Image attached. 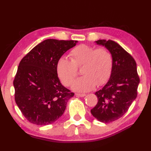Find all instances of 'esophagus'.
Masks as SVG:
<instances>
[{
    "label": "esophagus",
    "instance_id": "esophagus-1",
    "mask_svg": "<svg viewBox=\"0 0 151 151\" xmlns=\"http://www.w3.org/2000/svg\"><path fill=\"white\" fill-rule=\"evenodd\" d=\"M75 95L76 96H79V97H83L86 96V94H78V93H76Z\"/></svg>",
    "mask_w": 151,
    "mask_h": 151
}]
</instances>
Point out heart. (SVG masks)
<instances>
[{
  "instance_id": "1",
  "label": "heart",
  "mask_w": 151,
  "mask_h": 151,
  "mask_svg": "<svg viewBox=\"0 0 151 151\" xmlns=\"http://www.w3.org/2000/svg\"><path fill=\"white\" fill-rule=\"evenodd\" d=\"M70 59L62 57L57 63V73L65 86L72 84L78 75L77 68L82 66V77L76 80L73 89L77 92H88L101 86L109 78L113 66V57L105 48L81 44L70 52Z\"/></svg>"
}]
</instances>
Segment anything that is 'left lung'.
Instances as JSON below:
<instances>
[{"label": "left lung", "mask_w": 151, "mask_h": 151, "mask_svg": "<svg viewBox=\"0 0 151 151\" xmlns=\"http://www.w3.org/2000/svg\"><path fill=\"white\" fill-rule=\"evenodd\" d=\"M95 42L109 50L113 57V66L109 81L95 93L98 103L91 109V114L100 122L109 123L128 111L137 97L139 78L136 62L122 46L110 40Z\"/></svg>", "instance_id": "1"}]
</instances>
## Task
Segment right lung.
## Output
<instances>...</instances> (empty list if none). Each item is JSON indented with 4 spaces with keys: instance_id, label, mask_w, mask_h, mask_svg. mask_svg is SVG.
I'll use <instances>...</instances> for the list:
<instances>
[{
    "instance_id": "obj_1",
    "label": "right lung",
    "mask_w": 151,
    "mask_h": 151,
    "mask_svg": "<svg viewBox=\"0 0 151 151\" xmlns=\"http://www.w3.org/2000/svg\"><path fill=\"white\" fill-rule=\"evenodd\" d=\"M77 42L46 40L20 61L14 81L15 101L30 122L48 125L63 115L68 101L75 94L61 83L57 63Z\"/></svg>"
}]
</instances>
